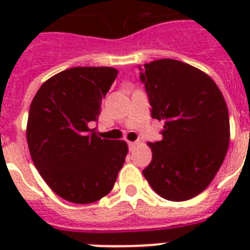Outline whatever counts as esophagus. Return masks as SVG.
Returning <instances> with one entry per match:
<instances>
[{
    "label": "esophagus",
    "mask_w": 250,
    "mask_h": 250,
    "mask_svg": "<svg viewBox=\"0 0 250 250\" xmlns=\"http://www.w3.org/2000/svg\"><path fill=\"white\" fill-rule=\"evenodd\" d=\"M136 141H128V148L129 149H133L135 148V146H136Z\"/></svg>",
    "instance_id": "obj_1"
}]
</instances>
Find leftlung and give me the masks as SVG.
I'll use <instances>...</instances> for the list:
<instances>
[{"mask_svg":"<svg viewBox=\"0 0 250 250\" xmlns=\"http://www.w3.org/2000/svg\"><path fill=\"white\" fill-rule=\"evenodd\" d=\"M153 119L164 121L143 175L161 197L186 201L209 186L225 161L229 118L223 94L205 72L176 60L139 66Z\"/></svg>","mask_w":250,"mask_h":250,"instance_id":"8db88e82","label":"left lung"}]
</instances>
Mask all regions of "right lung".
<instances>
[{
  "instance_id": "add662e5",
  "label": "right lung",
  "mask_w": 250,
  "mask_h": 250,
  "mask_svg": "<svg viewBox=\"0 0 250 250\" xmlns=\"http://www.w3.org/2000/svg\"><path fill=\"white\" fill-rule=\"evenodd\" d=\"M118 75L113 67H74L46 80L29 107L27 143L46 184L74 204L98 201L113 189L128 152L122 140L97 136L101 101Z\"/></svg>"
}]
</instances>
